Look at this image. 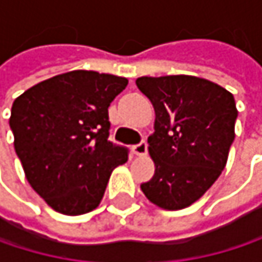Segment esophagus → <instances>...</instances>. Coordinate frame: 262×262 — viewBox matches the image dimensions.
<instances>
[{"label":"esophagus","mask_w":262,"mask_h":262,"mask_svg":"<svg viewBox=\"0 0 262 262\" xmlns=\"http://www.w3.org/2000/svg\"><path fill=\"white\" fill-rule=\"evenodd\" d=\"M133 153L136 155V156H145L147 155V142L145 141H141L139 144H136V145H133Z\"/></svg>","instance_id":"obj_1"}]
</instances>
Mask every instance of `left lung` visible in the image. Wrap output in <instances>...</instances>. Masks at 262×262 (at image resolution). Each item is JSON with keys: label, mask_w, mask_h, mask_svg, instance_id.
<instances>
[{"label": "left lung", "mask_w": 262, "mask_h": 262, "mask_svg": "<svg viewBox=\"0 0 262 262\" xmlns=\"http://www.w3.org/2000/svg\"><path fill=\"white\" fill-rule=\"evenodd\" d=\"M155 107L148 153L155 176L142 183L145 197L167 211L197 202L226 167L238 115L234 95L195 76L136 79Z\"/></svg>", "instance_id": "1"}]
</instances>
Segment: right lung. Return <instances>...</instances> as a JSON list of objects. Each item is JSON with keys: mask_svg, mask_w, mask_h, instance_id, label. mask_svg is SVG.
<instances>
[{"mask_svg": "<svg viewBox=\"0 0 262 262\" xmlns=\"http://www.w3.org/2000/svg\"><path fill=\"white\" fill-rule=\"evenodd\" d=\"M129 80L76 70L43 80L12 106L15 150L31 188L65 215L95 209L127 150L109 138L107 107Z\"/></svg>", "mask_w": 262, "mask_h": 262, "instance_id": "add662e5", "label": "right lung"}]
</instances>
